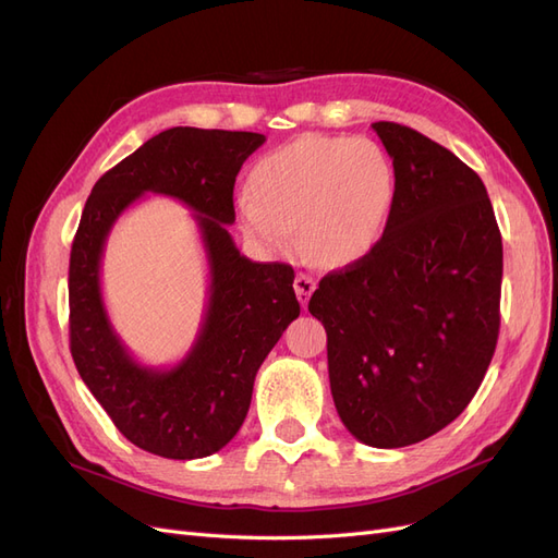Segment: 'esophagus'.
Here are the masks:
<instances>
[{
  "instance_id": "esophagus-1",
  "label": "esophagus",
  "mask_w": 558,
  "mask_h": 558,
  "mask_svg": "<svg viewBox=\"0 0 558 558\" xmlns=\"http://www.w3.org/2000/svg\"><path fill=\"white\" fill-rule=\"evenodd\" d=\"M293 286H295V295H298V300H300V305L307 307V302H310V298H312V293H314V289H316V279H314L312 275L300 272V275L295 277Z\"/></svg>"
}]
</instances>
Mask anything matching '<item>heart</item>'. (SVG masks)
<instances>
[{"instance_id": "1", "label": "heart", "mask_w": 558, "mask_h": 558, "mask_svg": "<svg viewBox=\"0 0 558 558\" xmlns=\"http://www.w3.org/2000/svg\"><path fill=\"white\" fill-rule=\"evenodd\" d=\"M393 197L396 172L379 144L300 134L253 165L238 216L267 251H291L300 230L312 258L347 265L379 244Z\"/></svg>"}]
</instances>
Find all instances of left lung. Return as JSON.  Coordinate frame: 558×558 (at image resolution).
Segmentation results:
<instances>
[{
    "instance_id": "1",
    "label": "left lung",
    "mask_w": 558,
    "mask_h": 558,
    "mask_svg": "<svg viewBox=\"0 0 558 558\" xmlns=\"http://www.w3.org/2000/svg\"><path fill=\"white\" fill-rule=\"evenodd\" d=\"M396 197L379 244L318 281L337 414L363 445L398 449L459 416L500 328L502 242L482 179L398 123H373Z\"/></svg>"
}]
</instances>
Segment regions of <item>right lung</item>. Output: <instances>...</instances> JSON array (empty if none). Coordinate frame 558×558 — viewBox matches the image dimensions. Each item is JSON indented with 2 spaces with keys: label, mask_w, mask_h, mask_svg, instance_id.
<instances>
[{
  "label": "right lung",
  "mask_w": 558,
  "mask_h": 558,
  "mask_svg": "<svg viewBox=\"0 0 558 558\" xmlns=\"http://www.w3.org/2000/svg\"><path fill=\"white\" fill-rule=\"evenodd\" d=\"M263 142L258 132L170 128L99 179L81 214L70 258L72 356L116 428L162 459H205L238 435L258 367L300 316L293 267L253 263L228 232L234 179ZM146 192L196 211L210 265L201 332L172 368L131 356L110 326L98 281L112 223Z\"/></svg>",
  "instance_id": "obj_1"
}]
</instances>
